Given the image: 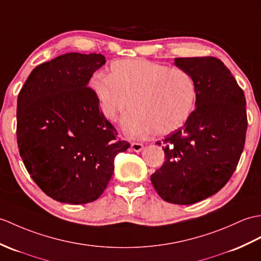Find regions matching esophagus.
Masks as SVG:
<instances>
[{
	"instance_id": "34e87169",
	"label": "esophagus",
	"mask_w": 261,
	"mask_h": 261,
	"mask_svg": "<svg viewBox=\"0 0 261 261\" xmlns=\"http://www.w3.org/2000/svg\"><path fill=\"white\" fill-rule=\"evenodd\" d=\"M131 148L133 151H135V152H140V151H142V149H143V144L140 142H132Z\"/></svg>"
}]
</instances>
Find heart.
I'll use <instances>...</instances> for the list:
<instances>
[{
	"instance_id": "1",
	"label": "heart",
	"mask_w": 261,
	"mask_h": 261,
	"mask_svg": "<svg viewBox=\"0 0 261 261\" xmlns=\"http://www.w3.org/2000/svg\"><path fill=\"white\" fill-rule=\"evenodd\" d=\"M89 87L108 120L116 121L129 107L122 128L140 137L165 136L185 125L196 108L197 84L186 70L141 59L113 61L109 75L95 72Z\"/></svg>"
}]
</instances>
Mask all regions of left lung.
<instances>
[{
  "label": "left lung",
  "mask_w": 261,
  "mask_h": 261,
  "mask_svg": "<svg viewBox=\"0 0 261 261\" xmlns=\"http://www.w3.org/2000/svg\"><path fill=\"white\" fill-rule=\"evenodd\" d=\"M174 64L195 79L197 108L163 140L166 161L151 182L165 201L192 204L219 191L237 168L248 125L246 98L219 59L175 58Z\"/></svg>",
  "instance_id": "left-lung-1"
}]
</instances>
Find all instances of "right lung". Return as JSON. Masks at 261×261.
<instances>
[{
	"label": "right lung",
	"instance_id": "add662e5",
	"mask_svg": "<svg viewBox=\"0 0 261 261\" xmlns=\"http://www.w3.org/2000/svg\"><path fill=\"white\" fill-rule=\"evenodd\" d=\"M102 54H62L36 66L17 96L16 139L28 172L46 196L83 204L98 199L130 143L100 111L88 87Z\"/></svg>",
	"mask_w": 261,
	"mask_h": 261
}]
</instances>
